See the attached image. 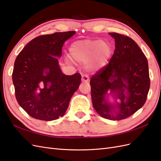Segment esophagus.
Returning a JSON list of instances; mask_svg holds the SVG:
<instances>
[{"mask_svg": "<svg viewBox=\"0 0 161 161\" xmlns=\"http://www.w3.org/2000/svg\"><path fill=\"white\" fill-rule=\"evenodd\" d=\"M89 80V76L87 75H82V81L83 82H88Z\"/></svg>", "mask_w": 161, "mask_h": 161, "instance_id": "34e87169", "label": "esophagus"}]
</instances>
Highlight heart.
I'll return each mask as SVG.
<instances>
[{"label":"heart","mask_w":161,"mask_h":161,"mask_svg":"<svg viewBox=\"0 0 161 161\" xmlns=\"http://www.w3.org/2000/svg\"><path fill=\"white\" fill-rule=\"evenodd\" d=\"M70 54L73 60L86 63L90 70H98L103 68L111 55L112 47L109 43L101 40H84L72 43Z\"/></svg>","instance_id":"heart-1"}]
</instances>
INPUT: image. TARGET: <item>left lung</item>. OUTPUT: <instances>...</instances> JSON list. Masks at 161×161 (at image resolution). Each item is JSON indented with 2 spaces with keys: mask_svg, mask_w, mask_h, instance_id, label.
<instances>
[{
  "mask_svg": "<svg viewBox=\"0 0 161 161\" xmlns=\"http://www.w3.org/2000/svg\"><path fill=\"white\" fill-rule=\"evenodd\" d=\"M115 49L109 62L91 77V98L97 113L110 120L128 118L144 105L150 89L148 60L132 39L118 33ZM108 90L120 103L111 104L106 95Z\"/></svg>",
  "mask_w": 161,
  "mask_h": 161,
  "instance_id": "1",
  "label": "left lung"
}]
</instances>
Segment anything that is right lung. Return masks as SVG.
<instances>
[{
  "mask_svg": "<svg viewBox=\"0 0 161 161\" xmlns=\"http://www.w3.org/2000/svg\"><path fill=\"white\" fill-rule=\"evenodd\" d=\"M75 33L56 32L34 38L14 61L12 79L16 99L33 118L52 121L62 117L79 89L81 75L63 74L58 60L64 43ZM37 88L40 91L37 94Z\"/></svg>",
  "mask_w": 161,
  "mask_h": 161,
  "instance_id": "add662e5",
  "label": "right lung"
}]
</instances>
